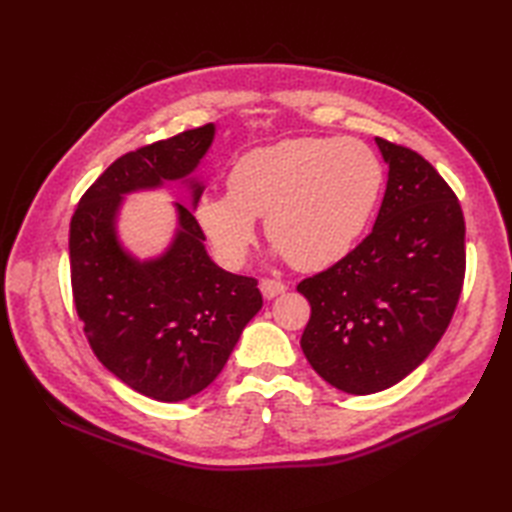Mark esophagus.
Wrapping results in <instances>:
<instances>
[{"instance_id":"1","label":"esophagus","mask_w":512,"mask_h":512,"mask_svg":"<svg viewBox=\"0 0 512 512\" xmlns=\"http://www.w3.org/2000/svg\"><path fill=\"white\" fill-rule=\"evenodd\" d=\"M259 290H262L264 299H275L281 292H286V284L279 279H262L259 281Z\"/></svg>"}]
</instances>
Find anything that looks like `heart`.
I'll use <instances>...</instances> for the list:
<instances>
[{
  "instance_id": "1",
  "label": "heart",
  "mask_w": 512,
  "mask_h": 512,
  "mask_svg": "<svg viewBox=\"0 0 512 512\" xmlns=\"http://www.w3.org/2000/svg\"><path fill=\"white\" fill-rule=\"evenodd\" d=\"M383 189V167L356 138H290L248 151L226 195L195 206L206 242L226 268L244 266L264 217L266 237L299 270H323L363 235Z\"/></svg>"
}]
</instances>
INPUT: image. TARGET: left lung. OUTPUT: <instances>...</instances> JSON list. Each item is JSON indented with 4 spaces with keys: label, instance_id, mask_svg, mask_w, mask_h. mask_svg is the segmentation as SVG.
I'll return each instance as SVG.
<instances>
[{
    "label": "left lung",
    "instance_id": "1",
    "mask_svg": "<svg viewBox=\"0 0 512 512\" xmlns=\"http://www.w3.org/2000/svg\"><path fill=\"white\" fill-rule=\"evenodd\" d=\"M376 143L389 180L372 233L297 286L310 301L303 354L323 380L354 396L400 383L431 354L466 270L458 195L418 151Z\"/></svg>",
    "mask_w": 512,
    "mask_h": 512
}]
</instances>
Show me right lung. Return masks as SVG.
I'll use <instances>...</instances> for the list:
<instances>
[{
  "instance_id": "add662e5",
  "label": "right lung",
  "mask_w": 512,
  "mask_h": 512,
  "mask_svg": "<svg viewBox=\"0 0 512 512\" xmlns=\"http://www.w3.org/2000/svg\"><path fill=\"white\" fill-rule=\"evenodd\" d=\"M213 132L209 123L127 151L83 193L70 222L72 299L85 339L116 378L160 402L209 387L264 303L255 277L211 262L187 206L178 204L180 231L160 259L138 264L116 242L121 195L189 176ZM200 193L193 184V202Z\"/></svg>"
}]
</instances>
